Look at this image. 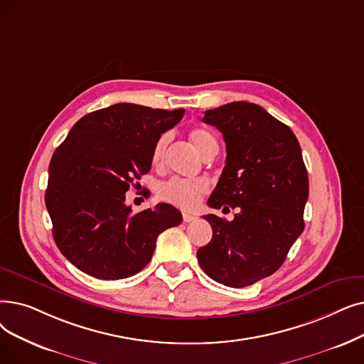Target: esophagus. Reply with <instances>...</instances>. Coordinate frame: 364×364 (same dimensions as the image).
<instances>
[{"label":"esophagus","mask_w":364,"mask_h":364,"mask_svg":"<svg viewBox=\"0 0 364 364\" xmlns=\"http://www.w3.org/2000/svg\"><path fill=\"white\" fill-rule=\"evenodd\" d=\"M195 220H196L195 214L187 213V211L183 213V221H184V223H191V221H195Z\"/></svg>","instance_id":"obj_1"}]
</instances>
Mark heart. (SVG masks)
<instances>
[{"instance_id": "obj_1", "label": "heart", "mask_w": 364, "mask_h": 364, "mask_svg": "<svg viewBox=\"0 0 364 364\" xmlns=\"http://www.w3.org/2000/svg\"><path fill=\"white\" fill-rule=\"evenodd\" d=\"M192 144L202 154L207 156L208 153L218 149L215 136L203 128H195L188 134ZM171 135L164 134L156 141L151 153V161L154 165H161L165 159V154L169 146ZM208 184L203 180H183V178H171L159 187V195L162 199L177 205L180 208H193L199 203L200 198L207 193Z\"/></svg>"}]
</instances>
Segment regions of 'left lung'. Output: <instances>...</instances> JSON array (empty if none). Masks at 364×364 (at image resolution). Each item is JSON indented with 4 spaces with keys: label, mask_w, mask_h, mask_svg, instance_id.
<instances>
[{
    "label": "left lung",
    "mask_w": 364,
    "mask_h": 364,
    "mask_svg": "<svg viewBox=\"0 0 364 364\" xmlns=\"http://www.w3.org/2000/svg\"><path fill=\"white\" fill-rule=\"evenodd\" d=\"M202 120L223 134L228 151L208 205L238 214L203 215L213 240L196 256L210 278L241 289L277 272L304 232L308 172L293 131L257 104L230 102Z\"/></svg>",
    "instance_id": "1"
}]
</instances>
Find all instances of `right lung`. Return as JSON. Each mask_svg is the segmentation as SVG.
<instances>
[{"mask_svg":"<svg viewBox=\"0 0 364 364\" xmlns=\"http://www.w3.org/2000/svg\"><path fill=\"white\" fill-rule=\"evenodd\" d=\"M183 114V108L109 105L78 120L53 153L46 191L53 240L85 274L100 279L138 274L159 233L181 223L169 203L132 214L124 193L150 171L156 141Z\"/></svg>","mask_w":364,"mask_h":364,"instance_id":"add662e5","label":"right lung"}]
</instances>
